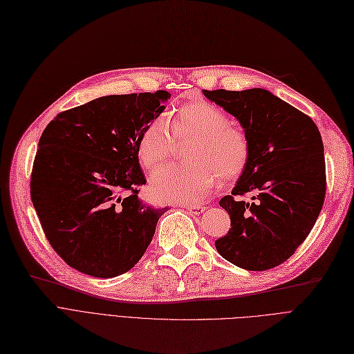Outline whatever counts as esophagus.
Listing matches in <instances>:
<instances>
[{
    "label": "esophagus",
    "mask_w": 354,
    "mask_h": 354,
    "mask_svg": "<svg viewBox=\"0 0 354 354\" xmlns=\"http://www.w3.org/2000/svg\"><path fill=\"white\" fill-rule=\"evenodd\" d=\"M182 208H185L187 211H191L192 214H203L207 207L199 205V204H183Z\"/></svg>",
    "instance_id": "34e87169"
}]
</instances>
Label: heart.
<instances>
[{
    "instance_id": "heart-1",
    "label": "heart",
    "mask_w": 354,
    "mask_h": 354,
    "mask_svg": "<svg viewBox=\"0 0 354 354\" xmlns=\"http://www.w3.org/2000/svg\"><path fill=\"white\" fill-rule=\"evenodd\" d=\"M196 137L188 151L191 163L172 165L151 179V194L165 203H192L223 182L245 171L250 143L245 133L230 124L225 111L208 101H192L153 118L137 140L142 165L150 172L174 156L176 139Z\"/></svg>"
}]
</instances>
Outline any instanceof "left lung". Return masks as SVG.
Instances as JSON below:
<instances>
[{"mask_svg": "<svg viewBox=\"0 0 354 354\" xmlns=\"http://www.w3.org/2000/svg\"><path fill=\"white\" fill-rule=\"evenodd\" d=\"M240 122L250 158L232 195L220 199L232 228L215 249L245 270L282 265L308 237L324 204L327 180L321 134L311 117L266 89L207 91ZM252 194L245 203L241 196Z\"/></svg>", "mask_w": 354, "mask_h": 354, "instance_id": "8db88e82", "label": "left lung"}]
</instances>
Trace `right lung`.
Returning <instances> with one entry per match:
<instances>
[{"label": "right lung", "instance_id": "right-lung-1", "mask_svg": "<svg viewBox=\"0 0 354 354\" xmlns=\"http://www.w3.org/2000/svg\"><path fill=\"white\" fill-rule=\"evenodd\" d=\"M167 91L109 95L59 113L43 131L30 196L43 233L71 268L94 278L129 272L165 208L139 198L137 140L165 110Z\"/></svg>", "mask_w": 354, "mask_h": 354}]
</instances>
